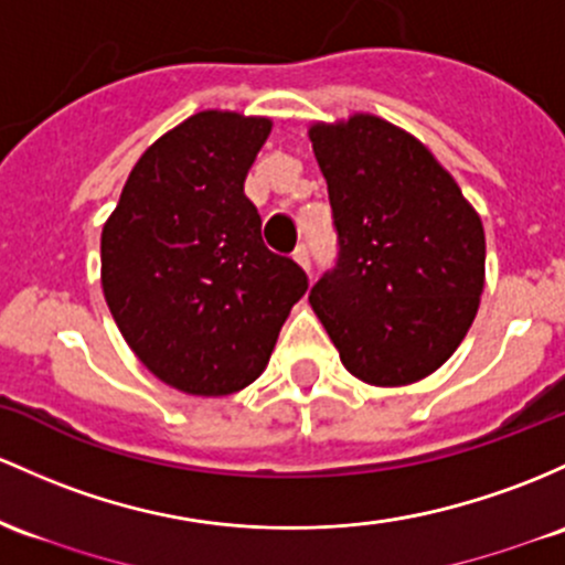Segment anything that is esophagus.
I'll use <instances>...</instances> for the list:
<instances>
[{
  "label": "esophagus",
  "mask_w": 565,
  "mask_h": 565,
  "mask_svg": "<svg viewBox=\"0 0 565 565\" xmlns=\"http://www.w3.org/2000/svg\"><path fill=\"white\" fill-rule=\"evenodd\" d=\"M292 257H295V263L300 265L302 270H308V273H311V252H308V246H306V244H300V246H297Z\"/></svg>",
  "instance_id": "obj_1"
}]
</instances>
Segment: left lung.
<instances>
[{
	"label": "left lung",
	"mask_w": 565,
	"mask_h": 565,
	"mask_svg": "<svg viewBox=\"0 0 565 565\" xmlns=\"http://www.w3.org/2000/svg\"><path fill=\"white\" fill-rule=\"evenodd\" d=\"M338 257L311 287L340 362L373 386L420 381L472 327L486 233L420 141L373 115L311 128Z\"/></svg>",
	"instance_id": "left-lung-1"
}]
</instances>
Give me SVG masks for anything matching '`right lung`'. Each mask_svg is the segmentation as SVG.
Returning a JSON list of instances; mask_svg holds the SVG:
<instances>
[{
	"label": "right lung",
	"instance_id": "1",
	"mask_svg": "<svg viewBox=\"0 0 565 565\" xmlns=\"http://www.w3.org/2000/svg\"><path fill=\"white\" fill-rule=\"evenodd\" d=\"M265 117L198 111L139 158L102 233L104 297L152 375L198 396L265 370L308 276L244 195Z\"/></svg>",
	"mask_w": 565,
	"mask_h": 565
}]
</instances>
